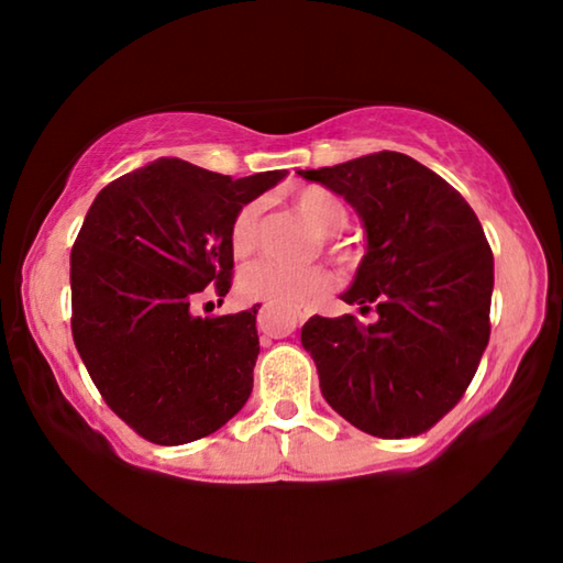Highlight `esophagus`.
I'll list each match as a JSON object with an SVG mask.
<instances>
[{"label": "esophagus", "instance_id": "esophagus-1", "mask_svg": "<svg viewBox=\"0 0 563 563\" xmlns=\"http://www.w3.org/2000/svg\"><path fill=\"white\" fill-rule=\"evenodd\" d=\"M265 310H268V305H265V308H261V316H258V320H261V325H263ZM285 312H288V316L292 318V322H295V325H298V322H305V320H308V318L312 316V310L308 308V305H292V308H288V310H285Z\"/></svg>", "mask_w": 563, "mask_h": 563}]
</instances>
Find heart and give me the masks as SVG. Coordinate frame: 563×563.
Returning <instances> with one entry per match:
<instances>
[{
  "label": "heart",
  "instance_id": "1",
  "mask_svg": "<svg viewBox=\"0 0 563 563\" xmlns=\"http://www.w3.org/2000/svg\"><path fill=\"white\" fill-rule=\"evenodd\" d=\"M295 211L316 235L330 238L338 235L347 225L350 213L332 190L310 186L295 196ZM263 206L261 201H251L241 206L231 221V251L235 258H247L258 245V225H261ZM335 283L332 273L322 265H285L275 261H261L243 268L238 275V292L241 298L253 302H278L292 305L302 302L328 290Z\"/></svg>",
  "mask_w": 563,
  "mask_h": 563
}]
</instances>
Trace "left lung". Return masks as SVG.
Returning a JSON list of instances; mask_svg holds the SVG:
<instances>
[{"instance_id":"8db88e82","label":"left lung","mask_w":563,"mask_h":563,"mask_svg":"<svg viewBox=\"0 0 563 563\" xmlns=\"http://www.w3.org/2000/svg\"><path fill=\"white\" fill-rule=\"evenodd\" d=\"M298 174L365 223L367 253L342 300L379 316L375 325L352 316L305 322L322 397L373 437L422 434L460 402L489 342L494 255L479 218L460 190L397 151Z\"/></svg>"}]
</instances>
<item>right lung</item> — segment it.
<instances>
[{"instance_id":"obj_1","label":"right lung","mask_w":563,"mask_h":563,"mask_svg":"<svg viewBox=\"0 0 563 563\" xmlns=\"http://www.w3.org/2000/svg\"><path fill=\"white\" fill-rule=\"evenodd\" d=\"M285 170L233 180L158 158L93 198L71 247V335L93 385L133 432L186 444L241 412L253 389L261 305L196 318L233 280L235 211Z\"/></svg>"}]
</instances>
